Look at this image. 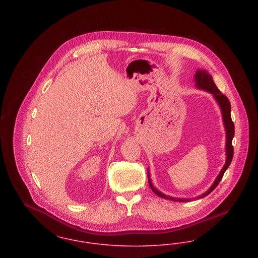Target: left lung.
Here are the masks:
<instances>
[{
  "instance_id": "8db88e82",
  "label": "left lung",
  "mask_w": 258,
  "mask_h": 258,
  "mask_svg": "<svg viewBox=\"0 0 258 258\" xmlns=\"http://www.w3.org/2000/svg\"><path fill=\"white\" fill-rule=\"evenodd\" d=\"M195 80H196V86L199 89L205 90L209 93H211L215 99L217 100V102L219 103L220 107H221V114H222V120H223V123H224V127H225V133H226V144H225V151H226V161L225 164L223 165L222 169H221L220 174L218 175V177L216 178L214 184L211 185V187L209 188L208 190L204 194H202L201 196L197 197L195 199H200L203 197H207L210 195L216 187L217 185L220 184L222 176L224 174V172L226 171V169L228 168V166L230 165L232 159H233V146H232V139H233L234 133V123L232 122L231 119V105L229 102V99L227 98L226 96H224L221 91L218 89V87L216 86L212 75L209 74L207 71L205 70H198L195 76ZM149 171H148V181H149V184L152 188V190L159 197L168 199V200H172V201H180V202H187L190 199H186V198H174V197H167L165 195H163L162 192H160V190H158L151 182V179L149 178Z\"/></svg>"
}]
</instances>
